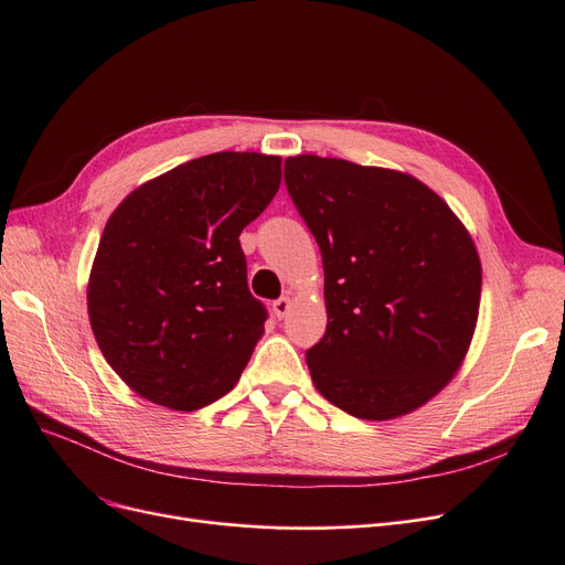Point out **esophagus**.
<instances>
[{"label":"esophagus","instance_id":"1","mask_svg":"<svg viewBox=\"0 0 565 565\" xmlns=\"http://www.w3.org/2000/svg\"><path fill=\"white\" fill-rule=\"evenodd\" d=\"M289 306H292V299H289V297H280V299L273 301V313H276L278 318H285L287 311H289Z\"/></svg>","mask_w":565,"mask_h":565}]
</instances>
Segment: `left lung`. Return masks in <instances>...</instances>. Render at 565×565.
<instances>
[{"label": "left lung", "mask_w": 565, "mask_h": 565, "mask_svg": "<svg viewBox=\"0 0 565 565\" xmlns=\"http://www.w3.org/2000/svg\"><path fill=\"white\" fill-rule=\"evenodd\" d=\"M324 268L328 330L306 351L316 388L358 419H393L450 382L473 337L481 262L415 177L337 158L285 160Z\"/></svg>", "instance_id": "left-lung-1"}]
</instances>
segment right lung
I'll list each match as a JSON object with an SVG mask.
<instances>
[{"label": "right lung", "mask_w": 565, "mask_h": 565, "mask_svg": "<svg viewBox=\"0 0 565 565\" xmlns=\"http://www.w3.org/2000/svg\"><path fill=\"white\" fill-rule=\"evenodd\" d=\"M280 188V158L212 152L129 193L89 278V320L139 396L193 413L237 384L266 306L247 287L243 228Z\"/></svg>", "instance_id": "1"}]
</instances>
